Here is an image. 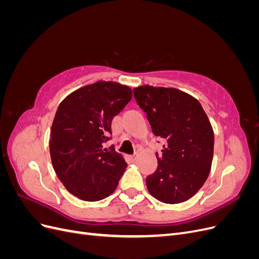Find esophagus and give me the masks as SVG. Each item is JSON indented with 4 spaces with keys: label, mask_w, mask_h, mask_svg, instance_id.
Wrapping results in <instances>:
<instances>
[{
    "label": "esophagus",
    "mask_w": 259,
    "mask_h": 259,
    "mask_svg": "<svg viewBox=\"0 0 259 259\" xmlns=\"http://www.w3.org/2000/svg\"><path fill=\"white\" fill-rule=\"evenodd\" d=\"M137 159H138V154H137V153H135V154H133V155H132V160H133V161H136Z\"/></svg>",
    "instance_id": "1"
}]
</instances>
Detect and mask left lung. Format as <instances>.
<instances>
[{
	"instance_id": "left-lung-1",
	"label": "left lung",
	"mask_w": 259,
	"mask_h": 259,
	"mask_svg": "<svg viewBox=\"0 0 259 259\" xmlns=\"http://www.w3.org/2000/svg\"><path fill=\"white\" fill-rule=\"evenodd\" d=\"M153 134L165 145L156 154L158 167L146 178L153 198L177 204L192 198L208 177L214 132L199 101L177 89L144 85L133 90Z\"/></svg>"
}]
</instances>
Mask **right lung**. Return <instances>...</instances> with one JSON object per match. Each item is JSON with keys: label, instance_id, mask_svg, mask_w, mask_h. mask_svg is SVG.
<instances>
[{"label": "right lung", "instance_id": "obj_1", "mask_svg": "<svg viewBox=\"0 0 259 259\" xmlns=\"http://www.w3.org/2000/svg\"><path fill=\"white\" fill-rule=\"evenodd\" d=\"M132 90L98 81L74 91L55 114L50 152L55 171L66 189L83 201L95 202L114 192L127 164L110 139L111 122L132 99Z\"/></svg>", "mask_w": 259, "mask_h": 259}]
</instances>
